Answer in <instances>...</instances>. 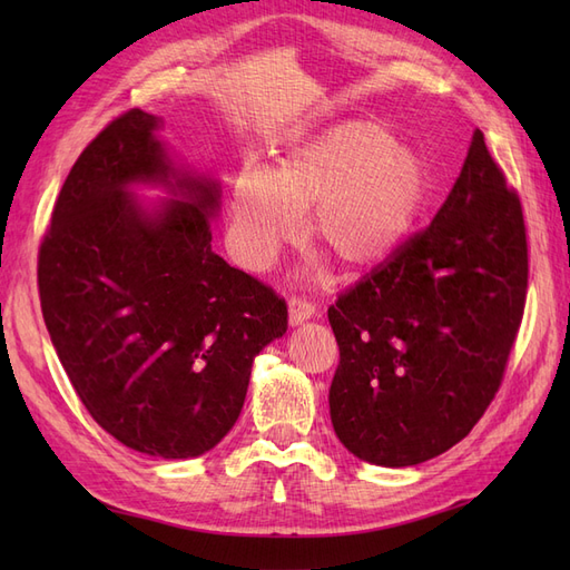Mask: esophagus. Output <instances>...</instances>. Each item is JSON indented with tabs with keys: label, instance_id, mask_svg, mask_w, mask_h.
<instances>
[{
	"label": "esophagus",
	"instance_id": "1",
	"mask_svg": "<svg viewBox=\"0 0 570 570\" xmlns=\"http://www.w3.org/2000/svg\"><path fill=\"white\" fill-rule=\"evenodd\" d=\"M287 312H289V323L299 325L304 321L312 318L316 314V306L312 302H306L302 297H289L287 302Z\"/></svg>",
	"mask_w": 570,
	"mask_h": 570
}]
</instances>
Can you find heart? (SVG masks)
<instances>
[{"mask_svg":"<svg viewBox=\"0 0 570 570\" xmlns=\"http://www.w3.org/2000/svg\"><path fill=\"white\" fill-rule=\"evenodd\" d=\"M428 195L416 151L373 120H344L289 147L278 168L249 161L230 195L228 247L235 262L266 271L283 247L308 235L344 266H371L396 249Z\"/></svg>","mask_w":570,"mask_h":570,"instance_id":"obj_1","label":"heart"}]
</instances>
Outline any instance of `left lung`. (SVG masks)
<instances>
[{
	"mask_svg": "<svg viewBox=\"0 0 570 570\" xmlns=\"http://www.w3.org/2000/svg\"><path fill=\"white\" fill-rule=\"evenodd\" d=\"M525 292L521 199L475 130L433 223L327 308L340 442L387 469L461 442L504 381Z\"/></svg>",
	"mask_w": 570,
	"mask_h": 570,
	"instance_id": "obj_1",
	"label": "left lung"
}]
</instances>
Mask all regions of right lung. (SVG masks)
Masks as SVG:
<instances>
[{
	"label": "right lung",
	"instance_id": "1",
	"mask_svg": "<svg viewBox=\"0 0 570 570\" xmlns=\"http://www.w3.org/2000/svg\"><path fill=\"white\" fill-rule=\"evenodd\" d=\"M159 118L130 109L82 149L38 256L45 325L90 416L135 452H209L245 404L254 356L287 304L212 249L220 189L178 174ZM175 199L149 213L129 185Z\"/></svg>",
	"mask_w": 570,
	"mask_h": 570
}]
</instances>
